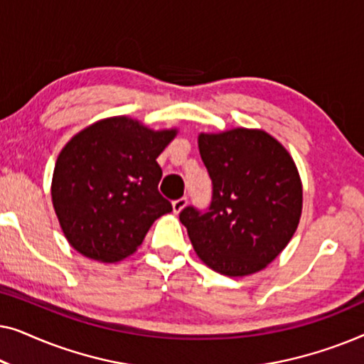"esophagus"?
<instances>
[{
  "label": "esophagus",
  "instance_id": "obj_1",
  "mask_svg": "<svg viewBox=\"0 0 364 364\" xmlns=\"http://www.w3.org/2000/svg\"><path fill=\"white\" fill-rule=\"evenodd\" d=\"M186 205H187V197H181V198H177V200L172 202V208L176 213L181 212Z\"/></svg>",
  "mask_w": 364,
  "mask_h": 364
}]
</instances>
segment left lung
Listing matches in <instances>:
<instances>
[{"label":"left lung","instance_id":"obj_1","mask_svg":"<svg viewBox=\"0 0 364 364\" xmlns=\"http://www.w3.org/2000/svg\"><path fill=\"white\" fill-rule=\"evenodd\" d=\"M212 178L205 212H181L197 255L222 275L245 277L275 260L295 233L303 191L296 166L277 139L257 129L200 134Z\"/></svg>","mask_w":364,"mask_h":364}]
</instances>
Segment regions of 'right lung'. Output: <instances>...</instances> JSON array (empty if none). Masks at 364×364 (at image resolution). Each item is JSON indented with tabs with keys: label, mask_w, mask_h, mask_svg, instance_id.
Wrapping results in <instances>:
<instances>
[{
	"label": "right lung",
	"mask_w": 364,
	"mask_h": 364,
	"mask_svg": "<svg viewBox=\"0 0 364 364\" xmlns=\"http://www.w3.org/2000/svg\"><path fill=\"white\" fill-rule=\"evenodd\" d=\"M176 134L119 116L94 122L64 146L51 196L73 248L92 260L119 262L136 252L154 220L172 212L159 192L157 157Z\"/></svg>",
	"instance_id": "right-lung-1"
}]
</instances>
